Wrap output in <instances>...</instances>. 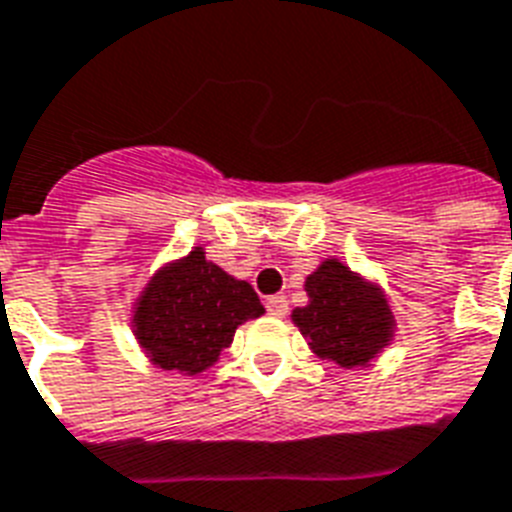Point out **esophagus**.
Segmentation results:
<instances>
[{"mask_svg": "<svg viewBox=\"0 0 512 512\" xmlns=\"http://www.w3.org/2000/svg\"><path fill=\"white\" fill-rule=\"evenodd\" d=\"M265 307H268V313L273 315V318H284L286 313H289V302H286V297H268V302H265Z\"/></svg>", "mask_w": 512, "mask_h": 512, "instance_id": "esophagus-1", "label": "esophagus"}]
</instances>
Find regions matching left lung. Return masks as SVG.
I'll use <instances>...</instances> for the list:
<instances>
[{
    "label": "left lung",
    "instance_id": "obj_1",
    "mask_svg": "<svg viewBox=\"0 0 512 512\" xmlns=\"http://www.w3.org/2000/svg\"><path fill=\"white\" fill-rule=\"evenodd\" d=\"M305 292L307 305L294 307L292 323L318 360L368 368L394 342V307L376 278L326 257L305 278Z\"/></svg>",
    "mask_w": 512,
    "mask_h": 512
}]
</instances>
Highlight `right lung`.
Instances as JSON below:
<instances>
[{
  "instance_id": "add662e5",
  "label": "right lung",
  "mask_w": 512,
  "mask_h": 512,
  "mask_svg": "<svg viewBox=\"0 0 512 512\" xmlns=\"http://www.w3.org/2000/svg\"><path fill=\"white\" fill-rule=\"evenodd\" d=\"M265 313L255 289L207 260L205 247L162 263L131 305V331L149 363L199 376L234 342L236 328Z\"/></svg>"
}]
</instances>
